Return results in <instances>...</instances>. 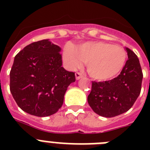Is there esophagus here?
Listing matches in <instances>:
<instances>
[{
    "instance_id": "esophagus-1",
    "label": "esophagus",
    "mask_w": 150,
    "mask_h": 150,
    "mask_svg": "<svg viewBox=\"0 0 150 150\" xmlns=\"http://www.w3.org/2000/svg\"><path fill=\"white\" fill-rule=\"evenodd\" d=\"M75 76H76V79L78 80V79H79L80 78L83 77V74H80V73L79 72H76V74H75Z\"/></svg>"
}]
</instances>
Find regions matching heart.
I'll return each mask as SVG.
<instances>
[{"label": "heart", "instance_id": "obj_1", "mask_svg": "<svg viewBox=\"0 0 150 150\" xmlns=\"http://www.w3.org/2000/svg\"><path fill=\"white\" fill-rule=\"evenodd\" d=\"M126 52L120 46L101 41H90L74 46L67 45L63 59L70 69L86 62L88 74L94 79L106 81L114 78L122 71L126 62Z\"/></svg>", "mask_w": 150, "mask_h": 150}]
</instances>
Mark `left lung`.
<instances>
[{
	"label": "left lung",
	"instance_id": "left-lung-1",
	"mask_svg": "<svg viewBox=\"0 0 150 150\" xmlns=\"http://www.w3.org/2000/svg\"><path fill=\"white\" fill-rule=\"evenodd\" d=\"M128 60L117 77L104 82H92L88 103L94 112L110 118L122 114L133 106L140 95L143 74L137 56L125 47Z\"/></svg>",
	"mask_w": 150,
	"mask_h": 150
}]
</instances>
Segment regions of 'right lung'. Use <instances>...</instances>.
Wrapping results in <instances>:
<instances>
[{
	"instance_id": "right-lung-1",
	"label": "right lung",
	"mask_w": 150,
	"mask_h": 150,
	"mask_svg": "<svg viewBox=\"0 0 150 150\" xmlns=\"http://www.w3.org/2000/svg\"><path fill=\"white\" fill-rule=\"evenodd\" d=\"M61 51L60 46L46 39L28 45L16 55L10 88L23 111L44 117L62 107L67 87L76 77L62 66Z\"/></svg>"
}]
</instances>
